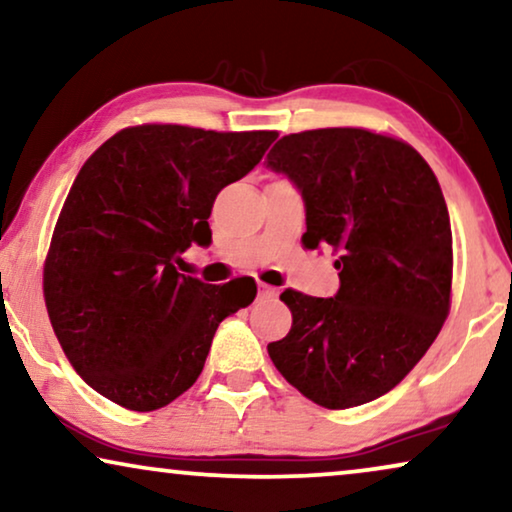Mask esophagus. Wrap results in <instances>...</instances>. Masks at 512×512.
Returning a JSON list of instances; mask_svg holds the SVG:
<instances>
[{"instance_id":"34e87169","label":"esophagus","mask_w":512,"mask_h":512,"mask_svg":"<svg viewBox=\"0 0 512 512\" xmlns=\"http://www.w3.org/2000/svg\"><path fill=\"white\" fill-rule=\"evenodd\" d=\"M277 289L275 286H270V284H258V296L261 298H277Z\"/></svg>"}]
</instances>
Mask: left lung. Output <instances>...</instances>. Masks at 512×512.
Instances as JSON below:
<instances>
[{
  "label": "left lung",
  "instance_id": "obj_1",
  "mask_svg": "<svg viewBox=\"0 0 512 512\" xmlns=\"http://www.w3.org/2000/svg\"><path fill=\"white\" fill-rule=\"evenodd\" d=\"M265 165L303 195L307 249L333 247V298L284 291L293 314L268 354L317 405L345 410L396 387L450 312L452 228L436 174L401 139L361 128L286 135Z\"/></svg>",
  "mask_w": 512,
  "mask_h": 512
}]
</instances>
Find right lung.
Returning a JSON list of instances; mask_svg holds the SVG:
<instances>
[{"label": "right lung", "mask_w": 512, "mask_h": 512, "mask_svg": "<svg viewBox=\"0 0 512 512\" xmlns=\"http://www.w3.org/2000/svg\"><path fill=\"white\" fill-rule=\"evenodd\" d=\"M277 132L137 125L76 174L44 265V298L69 363L97 394L151 412L193 387L216 328L256 298V282L181 275L209 247L221 188L261 163Z\"/></svg>", "instance_id": "1"}]
</instances>
